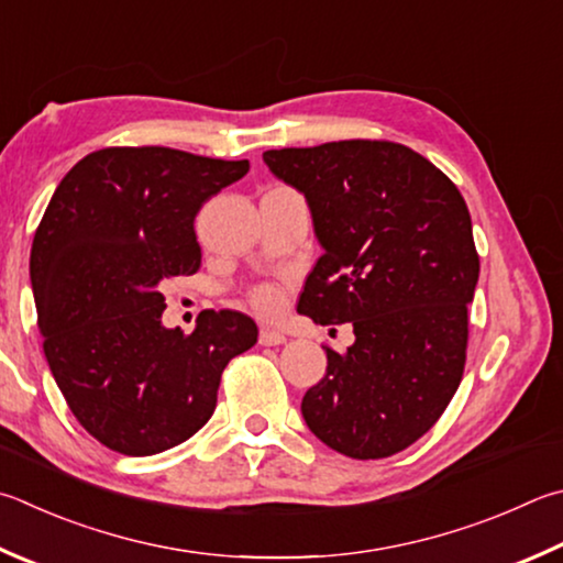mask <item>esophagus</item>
Wrapping results in <instances>:
<instances>
[{
  "label": "esophagus",
  "mask_w": 563,
  "mask_h": 563,
  "mask_svg": "<svg viewBox=\"0 0 563 563\" xmlns=\"http://www.w3.org/2000/svg\"><path fill=\"white\" fill-rule=\"evenodd\" d=\"M285 340H288V336H285L280 330H271V327H263L261 334H258V342H261L263 346H278V344H283Z\"/></svg>",
  "instance_id": "obj_1"
}]
</instances>
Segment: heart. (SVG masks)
Segmentation results:
<instances>
[{
	"label": "heart",
	"mask_w": 563,
	"mask_h": 563,
	"mask_svg": "<svg viewBox=\"0 0 563 563\" xmlns=\"http://www.w3.org/2000/svg\"><path fill=\"white\" fill-rule=\"evenodd\" d=\"M251 302H253V308L258 310V312H263V314H273V312H278L280 310V305H283V295L275 290V288H268V285H263V288H258V290H253V295H251Z\"/></svg>",
	"instance_id": "b5f03b06"
}]
</instances>
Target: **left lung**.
<instances>
[{
	"instance_id": "obj_1",
	"label": "left lung",
	"mask_w": 563,
	"mask_h": 563,
	"mask_svg": "<svg viewBox=\"0 0 563 563\" xmlns=\"http://www.w3.org/2000/svg\"><path fill=\"white\" fill-rule=\"evenodd\" d=\"M263 162L308 201L324 251L298 312L354 327L346 352L327 346V374L302 396L305 423L356 460L404 451L463 379L479 275L467 203L441 169L396 142L268 150Z\"/></svg>"
}]
</instances>
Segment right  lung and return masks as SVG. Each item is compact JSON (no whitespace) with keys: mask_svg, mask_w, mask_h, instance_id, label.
<instances>
[{"mask_svg":"<svg viewBox=\"0 0 563 563\" xmlns=\"http://www.w3.org/2000/svg\"><path fill=\"white\" fill-rule=\"evenodd\" d=\"M249 159L108 147L60 179L34 233L32 292L44 354L86 431L122 455L187 441L217 408L221 372L251 350L249 314L203 310L191 334L162 324V280L201 265L194 219Z\"/></svg>","mask_w":563,"mask_h":563,"instance_id":"right-lung-1","label":"right lung"}]
</instances>
